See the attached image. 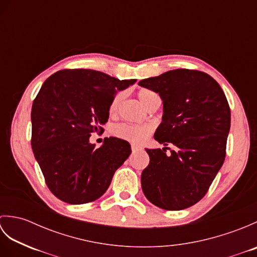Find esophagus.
<instances>
[{"mask_svg": "<svg viewBox=\"0 0 257 257\" xmlns=\"http://www.w3.org/2000/svg\"><path fill=\"white\" fill-rule=\"evenodd\" d=\"M141 148H140V147H138V146H132V150H133V152H134V154H135V152H137V151H139Z\"/></svg>", "mask_w": 257, "mask_h": 257, "instance_id": "34e87169", "label": "esophagus"}]
</instances>
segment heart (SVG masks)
<instances>
[{
  "instance_id": "b5f03b06",
  "label": "heart",
  "mask_w": 257,
  "mask_h": 257,
  "mask_svg": "<svg viewBox=\"0 0 257 257\" xmlns=\"http://www.w3.org/2000/svg\"><path fill=\"white\" fill-rule=\"evenodd\" d=\"M138 98L140 102L147 108L152 101L156 99H159V97L155 91L150 89L143 88L138 91ZM122 100V94H117L113 97L110 105H109V113H114L117 111V109L120 105V102ZM152 128L150 125H137V124H129V123H121L117 124L113 128V135L117 136L118 138H121L124 140L132 141L135 144H140L145 141L148 136L151 134Z\"/></svg>"
}]
</instances>
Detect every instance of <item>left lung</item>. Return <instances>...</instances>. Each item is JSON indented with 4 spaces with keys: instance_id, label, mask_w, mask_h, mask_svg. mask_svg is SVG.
Segmentation results:
<instances>
[{
    "instance_id": "1",
    "label": "left lung",
    "mask_w": 257,
    "mask_h": 257,
    "mask_svg": "<svg viewBox=\"0 0 257 257\" xmlns=\"http://www.w3.org/2000/svg\"><path fill=\"white\" fill-rule=\"evenodd\" d=\"M159 94L162 121L158 143L177 150L146 149L150 162L141 173V187L152 204L178 211L199 202L225 159L231 110L220 85L210 75L191 69L169 70L139 81Z\"/></svg>"
}]
</instances>
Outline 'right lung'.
<instances>
[{"instance_id":"1","label":"right lung","mask_w":257,"mask_h":257,"mask_svg":"<svg viewBox=\"0 0 257 257\" xmlns=\"http://www.w3.org/2000/svg\"><path fill=\"white\" fill-rule=\"evenodd\" d=\"M136 79L91 69H64L48 77L32 106V149L52 193L69 204L95 201L106 192L114 171L132 154L116 137L99 148L91 133L108 121L109 105Z\"/></svg>"}]
</instances>
